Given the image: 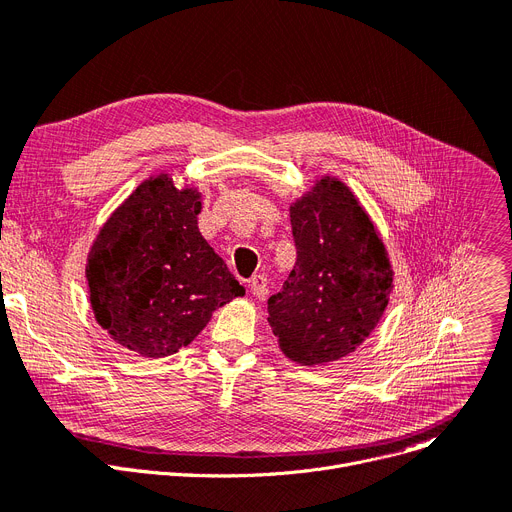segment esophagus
<instances>
[{
  "label": "esophagus",
  "instance_id": "1",
  "mask_svg": "<svg viewBox=\"0 0 512 512\" xmlns=\"http://www.w3.org/2000/svg\"><path fill=\"white\" fill-rule=\"evenodd\" d=\"M249 288H251V292L255 294L257 299H263L265 294H267V276H263V274L253 276V278L249 280Z\"/></svg>",
  "mask_w": 512,
  "mask_h": 512
}]
</instances>
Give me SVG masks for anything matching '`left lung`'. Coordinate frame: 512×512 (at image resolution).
<instances>
[{"label":"left lung","instance_id":"1","mask_svg":"<svg viewBox=\"0 0 512 512\" xmlns=\"http://www.w3.org/2000/svg\"><path fill=\"white\" fill-rule=\"evenodd\" d=\"M297 263L267 301L284 355L301 365L338 361L373 332L388 305L386 249L351 188L321 178L290 207Z\"/></svg>","mask_w":512,"mask_h":512}]
</instances>
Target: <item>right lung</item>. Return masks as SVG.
I'll list each match as a JSON object with an SVG mask.
<instances>
[{
	"mask_svg": "<svg viewBox=\"0 0 512 512\" xmlns=\"http://www.w3.org/2000/svg\"><path fill=\"white\" fill-rule=\"evenodd\" d=\"M201 195L168 174L145 180L99 230L87 263L99 326L143 357L191 344L211 313L242 297L197 226Z\"/></svg>",
	"mask_w": 512,
	"mask_h": 512,
	"instance_id": "1",
	"label": "right lung"
}]
</instances>
